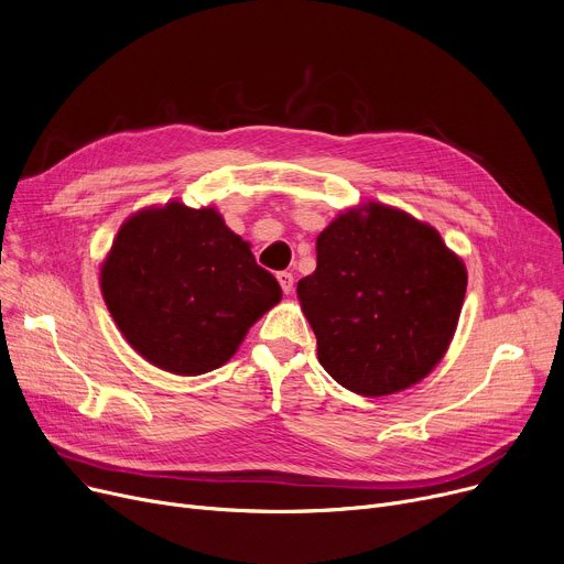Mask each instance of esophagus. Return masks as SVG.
<instances>
[{
	"instance_id": "obj_1",
	"label": "esophagus",
	"mask_w": 564,
	"mask_h": 564,
	"mask_svg": "<svg viewBox=\"0 0 564 564\" xmlns=\"http://www.w3.org/2000/svg\"><path fill=\"white\" fill-rule=\"evenodd\" d=\"M276 279H279V283H281L283 292H285V294H290V292H292V285H294V276H292L290 272H279V274H276Z\"/></svg>"
}]
</instances>
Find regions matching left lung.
Segmentation results:
<instances>
[{
  "instance_id": "1",
  "label": "left lung",
  "mask_w": 564,
  "mask_h": 564,
  "mask_svg": "<svg viewBox=\"0 0 564 564\" xmlns=\"http://www.w3.org/2000/svg\"><path fill=\"white\" fill-rule=\"evenodd\" d=\"M466 264L434 226L368 200L317 237V267L297 283L317 361L364 398L425 379L457 332Z\"/></svg>"
}]
</instances>
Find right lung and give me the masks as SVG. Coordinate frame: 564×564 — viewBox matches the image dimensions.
I'll list each match as a JSON object with an SVG mask.
<instances>
[{
    "label": "right lung",
    "instance_id": "obj_1",
    "mask_svg": "<svg viewBox=\"0 0 564 564\" xmlns=\"http://www.w3.org/2000/svg\"><path fill=\"white\" fill-rule=\"evenodd\" d=\"M100 290L139 357L181 377L230 361L283 297L217 207L177 198L141 207L121 224L100 264Z\"/></svg>",
    "mask_w": 564,
    "mask_h": 564
}]
</instances>
